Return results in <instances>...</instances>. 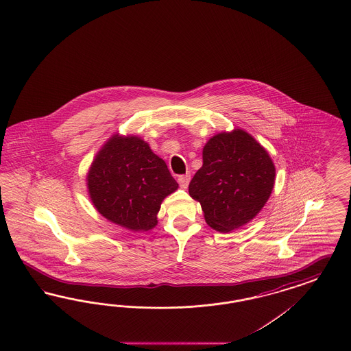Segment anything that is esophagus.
Wrapping results in <instances>:
<instances>
[{
  "instance_id": "1",
  "label": "esophagus",
  "mask_w": 351,
  "mask_h": 351,
  "mask_svg": "<svg viewBox=\"0 0 351 351\" xmlns=\"http://www.w3.org/2000/svg\"><path fill=\"white\" fill-rule=\"evenodd\" d=\"M178 181H179V184H180V186L182 189H186L188 185H189V182H191V173L180 175V176L178 178Z\"/></svg>"
}]
</instances>
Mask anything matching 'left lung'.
<instances>
[{"mask_svg": "<svg viewBox=\"0 0 351 351\" xmlns=\"http://www.w3.org/2000/svg\"><path fill=\"white\" fill-rule=\"evenodd\" d=\"M202 157L189 194L201 203L206 223L229 233L252 221L276 182V166L266 149L245 130L234 128L210 138Z\"/></svg>", "mask_w": 351, "mask_h": 351, "instance_id": "8db88e82", "label": "left lung"}]
</instances>
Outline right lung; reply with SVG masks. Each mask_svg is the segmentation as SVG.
Masks as SVG:
<instances>
[{
  "label": "right lung",
  "mask_w": 351,
  "mask_h": 351,
  "mask_svg": "<svg viewBox=\"0 0 351 351\" xmlns=\"http://www.w3.org/2000/svg\"><path fill=\"white\" fill-rule=\"evenodd\" d=\"M96 211L132 232H148L163 199L178 191L166 162L136 135L114 134L96 153L86 175Z\"/></svg>",
  "instance_id": "right-lung-1"
}]
</instances>
